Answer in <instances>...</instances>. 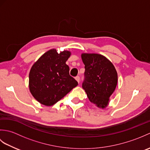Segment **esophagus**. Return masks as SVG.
<instances>
[{
    "label": "esophagus",
    "instance_id": "1",
    "mask_svg": "<svg viewBox=\"0 0 150 150\" xmlns=\"http://www.w3.org/2000/svg\"><path fill=\"white\" fill-rule=\"evenodd\" d=\"M75 79V80L77 81L78 82H80V77H79V76H77V77H76Z\"/></svg>",
    "mask_w": 150,
    "mask_h": 150
}]
</instances>
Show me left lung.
Returning a JSON list of instances; mask_svg holds the SVG:
<instances>
[{
  "label": "left lung",
  "instance_id": "obj_1",
  "mask_svg": "<svg viewBox=\"0 0 150 150\" xmlns=\"http://www.w3.org/2000/svg\"><path fill=\"white\" fill-rule=\"evenodd\" d=\"M84 80L82 88L91 103L100 108H106L117 84V73L106 57L97 53H82Z\"/></svg>",
  "mask_w": 150,
  "mask_h": 150
}]
</instances>
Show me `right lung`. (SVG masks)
Returning a JSON list of instances; mask_svg holds the SVG:
<instances>
[{"mask_svg":"<svg viewBox=\"0 0 150 150\" xmlns=\"http://www.w3.org/2000/svg\"><path fill=\"white\" fill-rule=\"evenodd\" d=\"M71 55L69 51L58 53L52 49L44 53L31 67L29 88L31 95L40 104L50 106L78 85L69 75L66 62Z\"/></svg>","mask_w":150,"mask_h":150,"instance_id":"add662e5","label":"right lung"}]
</instances>
